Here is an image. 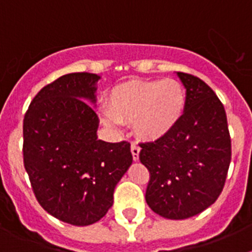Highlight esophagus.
<instances>
[{"mask_svg": "<svg viewBox=\"0 0 252 252\" xmlns=\"http://www.w3.org/2000/svg\"><path fill=\"white\" fill-rule=\"evenodd\" d=\"M131 154H132L133 161H137V160H139L140 148L136 145V144H132V145H131Z\"/></svg>", "mask_w": 252, "mask_h": 252, "instance_id": "1", "label": "esophagus"}]
</instances>
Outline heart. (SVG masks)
<instances>
[{
	"label": "heart",
	"mask_w": 252,
	"mask_h": 252,
	"mask_svg": "<svg viewBox=\"0 0 252 252\" xmlns=\"http://www.w3.org/2000/svg\"><path fill=\"white\" fill-rule=\"evenodd\" d=\"M186 104V90L175 79L130 81L111 91L102 121L111 128L132 122L140 140L157 141L179 125Z\"/></svg>",
	"instance_id": "heart-1"
}]
</instances>
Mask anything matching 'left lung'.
Here are the masks:
<instances>
[{"label":"left lung","instance_id":"obj_1","mask_svg":"<svg viewBox=\"0 0 252 252\" xmlns=\"http://www.w3.org/2000/svg\"><path fill=\"white\" fill-rule=\"evenodd\" d=\"M186 87L183 119L169 135L140 144V161L150 171L145 199L154 212L186 220L217 201L231 162L226 111L208 84L178 72Z\"/></svg>","mask_w":252,"mask_h":252}]
</instances>
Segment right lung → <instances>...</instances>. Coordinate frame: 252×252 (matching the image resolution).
<instances>
[{"instance_id": "add662e5", "label": "right lung", "mask_w": 252, "mask_h": 252, "mask_svg": "<svg viewBox=\"0 0 252 252\" xmlns=\"http://www.w3.org/2000/svg\"><path fill=\"white\" fill-rule=\"evenodd\" d=\"M99 75L70 73L40 91L24 117V165L40 206L60 221L88 226L113 204L132 164L130 142L97 139Z\"/></svg>"}]
</instances>
